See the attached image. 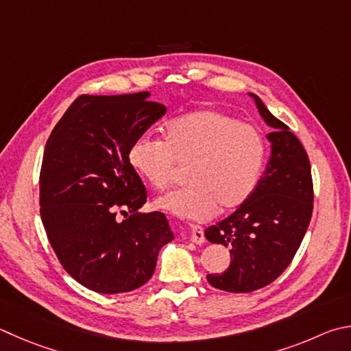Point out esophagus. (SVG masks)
Wrapping results in <instances>:
<instances>
[{"instance_id":"34e87169","label":"esophagus","mask_w":351,"mask_h":351,"mask_svg":"<svg viewBox=\"0 0 351 351\" xmlns=\"http://www.w3.org/2000/svg\"><path fill=\"white\" fill-rule=\"evenodd\" d=\"M190 241L196 242V244H202L206 238H204V228L199 226L190 227Z\"/></svg>"}]
</instances>
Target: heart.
<instances>
[{
	"instance_id": "heart-1",
	"label": "heart",
	"mask_w": 351,
	"mask_h": 351,
	"mask_svg": "<svg viewBox=\"0 0 351 351\" xmlns=\"http://www.w3.org/2000/svg\"><path fill=\"white\" fill-rule=\"evenodd\" d=\"M265 155L263 135L253 125L218 110H197L165 124L164 141L138 138L129 162L155 189L167 186L176 162L189 165L190 186L159 196L156 207L206 221L218 207L230 212L253 195Z\"/></svg>"
}]
</instances>
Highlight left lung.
Segmentation results:
<instances>
[{
	"instance_id": "8db88e82",
	"label": "left lung",
	"mask_w": 351,
	"mask_h": 351,
	"mask_svg": "<svg viewBox=\"0 0 351 351\" xmlns=\"http://www.w3.org/2000/svg\"><path fill=\"white\" fill-rule=\"evenodd\" d=\"M248 95L273 129L267 135L271 144L269 164L253 195L204 232L207 241L230 248L232 256L228 269L207 275V281L232 293H250L275 281L296 254L313 212L307 152L258 95Z\"/></svg>"
}]
</instances>
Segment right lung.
Returning <instances> with one entry per match:
<instances>
[{
    "instance_id": "obj_1",
    "label": "right lung",
    "mask_w": 351,
    "mask_h": 351,
    "mask_svg": "<svg viewBox=\"0 0 351 351\" xmlns=\"http://www.w3.org/2000/svg\"><path fill=\"white\" fill-rule=\"evenodd\" d=\"M149 98V92L82 95L44 149V230L69 275L103 295L144 285L161 247L173 239L164 213L139 212L147 195L129 162L130 145L167 110Z\"/></svg>"
}]
</instances>
